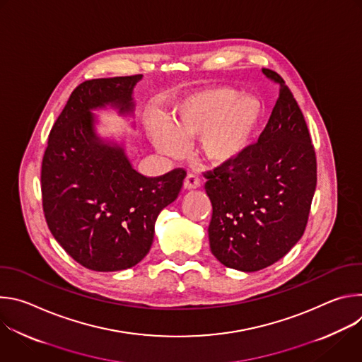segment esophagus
Listing matches in <instances>:
<instances>
[{"label": "esophagus", "instance_id": "esophagus-1", "mask_svg": "<svg viewBox=\"0 0 362 362\" xmlns=\"http://www.w3.org/2000/svg\"><path fill=\"white\" fill-rule=\"evenodd\" d=\"M185 189L187 190H194L200 186V177L197 175H193V173H189L185 179Z\"/></svg>", "mask_w": 362, "mask_h": 362}]
</instances>
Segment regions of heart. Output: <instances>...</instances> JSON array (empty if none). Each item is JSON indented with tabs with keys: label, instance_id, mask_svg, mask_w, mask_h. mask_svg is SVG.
<instances>
[{
	"label": "heart",
	"instance_id": "b5f03b06",
	"mask_svg": "<svg viewBox=\"0 0 362 362\" xmlns=\"http://www.w3.org/2000/svg\"><path fill=\"white\" fill-rule=\"evenodd\" d=\"M264 119V106L255 95L218 87L194 94L175 112L170 124L153 136L166 154H177L182 141L196 136L199 151L214 165H225L250 146Z\"/></svg>",
	"mask_w": 362,
	"mask_h": 362
}]
</instances>
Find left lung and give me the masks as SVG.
Segmentation results:
<instances>
[{
    "instance_id": "obj_1",
    "label": "left lung",
    "mask_w": 362,
    "mask_h": 362,
    "mask_svg": "<svg viewBox=\"0 0 362 362\" xmlns=\"http://www.w3.org/2000/svg\"><path fill=\"white\" fill-rule=\"evenodd\" d=\"M269 122L240 156L204 175L212 202L211 250L232 269L256 272L284 257L303 235L317 187V159L303 115L284 78Z\"/></svg>"
}]
</instances>
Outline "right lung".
<instances>
[{
  "instance_id": "1",
  "label": "right lung",
  "mask_w": 362,
  "mask_h": 362,
  "mask_svg": "<svg viewBox=\"0 0 362 362\" xmlns=\"http://www.w3.org/2000/svg\"><path fill=\"white\" fill-rule=\"evenodd\" d=\"M141 74L81 83L49 132L41 166L47 225L76 262L97 272L123 271L148 253L154 223L176 200L186 172L146 177L123 143L97 134L94 110L133 116Z\"/></svg>"
}]
</instances>
